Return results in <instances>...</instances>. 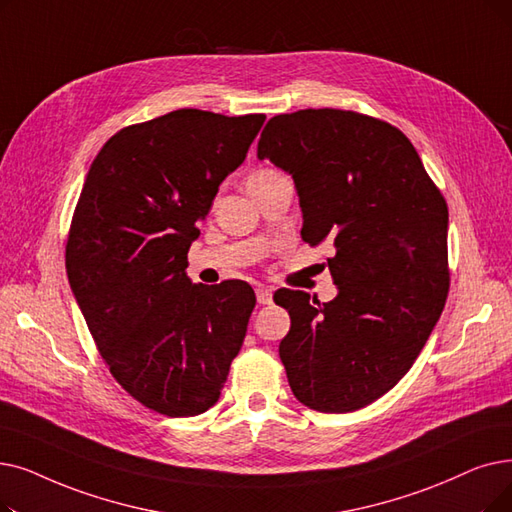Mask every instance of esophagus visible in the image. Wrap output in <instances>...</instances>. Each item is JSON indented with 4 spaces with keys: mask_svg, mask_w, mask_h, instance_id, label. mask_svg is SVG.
<instances>
[{
    "mask_svg": "<svg viewBox=\"0 0 512 512\" xmlns=\"http://www.w3.org/2000/svg\"><path fill=\"white\" fill-rule=\"evenodd\" d=\"M255 295H257V301L261 303V305H270L272 303V288L270 286H257L255 288Z\"/></svg>",
    "mask_w": 512,
    "mask_h": 512,
    "instance_id": "1",
    "label": "esophagus"
}]
</instances>
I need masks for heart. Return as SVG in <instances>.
<instances>
[{
	"label": "heart",
	"mask_w": 512,
	"mask_h": 512,
	"mask_svg": "<svg viewBox=\"0 0 512 512\" xmlns=\"http://www.w3.org/2000/svg\"><path fill=\"white\" fill-rule=\"evenodd\" d=\"M276 173H278V171H274V169H259V171L251 173L249 182H259V180H265V177H272V175H276Z\"/></svg>",
	"instance_id": "heart-1"
}]
</instances>
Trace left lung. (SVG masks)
I'll return each mask as SVG.
<instances>
[{
  "instance_id": "obj_1",
  "label": "left lung",
  "mask_w": 512,
  "mask_h": 512,
  "mask_svg": "<svg viewBox=\"0 0 512 512\" xmlns=\"http://www.w3.org/2000/svg\"><path fill=\"white\" fill-rule=\"evenodd\" d=\"M257 157L293 175L301 238L335 247V299L274 295L291 316L280 341L288 385L311 410H360L412 368L446 305V198L402 131L353 110L272 117Z\"/></svg>"
}]
</instances>
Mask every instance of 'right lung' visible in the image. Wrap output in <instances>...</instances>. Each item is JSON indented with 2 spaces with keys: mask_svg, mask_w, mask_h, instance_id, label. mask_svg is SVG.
I'll return each mask as SVG.
<instances>
[{
  "mask_svg": "<svg viewBox=\"0 0 512 512\" xmlns=\"http://www.w3.org/2000/svg\"><path fill=\"white\" fill-rule=\"evenodd\" d=\"M263 121L180 108L117 131L87 171L66 274L110 374L159 414L207 412L247 335L253 288L192 284L186 268L219 184Z\"/></svg>",
  "mask_w": 512,
  "mask_h": 512,
  "instance_id": "add662e5",
  "label": "right lung"
}]
</instances>
